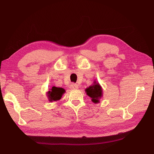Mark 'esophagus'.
I'll return each mask as SVG.
<instances>
[{"label":"esophagus","instance_id":"34e87169","mask_svg":"<svg viewBox=\"0 0 154 154\" xmlns=\"http://www.w3.org/2000/svg\"><path fill=\"white\" fill-rule=\"evenodd\" d=\"M70 88H71V89H74V90H75V89H78L79 86H78L77 84H70Z\"/></svg>","mask_w":154,"mask_h":154}]
</instances>
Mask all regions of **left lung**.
<instances>
[{"label": "left lung", "instance_id": "8db88e82", "mask_svg": "<svg viewBox=\"0 0 154 154\" xmlns=\"http://www.w3.org/2000/svg\"><path fill=\"white\" fill-rule=\"evenodd\" d=\"M92 85L86 88L85 91L88 96H89L92 99L91 100L94 103H97L100 102V99L102 97V88L101 85L95 80L93 82Z\"/></svg>", "mask_w": 154, "mask_h": 154}]
</instances>
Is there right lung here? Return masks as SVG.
<instances>
[{"label": "right lung", "instance_id": "add662e5", "mask_svg": "<svg viewBox=\"0 0 154 154\" xmlns=\"http://www.w3.org/2000/svg\"><path fill=\"white\" fill-rule=\"evenodd\" d=\"M65 92H66V91L64 88L54 86L49 89V91L47 92L46 94L48 101L53 102L59 100Z\"/></svg>", "mask_w": 154, "mask_h": 154}]
</instances>
